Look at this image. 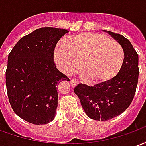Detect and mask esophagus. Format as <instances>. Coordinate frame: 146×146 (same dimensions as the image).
<instances>
[{
	"label": "esophagus",
	"instance_id": "obj_1",
	"mask_svg": "<svg viewBox=\"0 0 146 146\" xmlns=\"http://www.w3.org/2000/svg\"><path fill=\"white\" fill-rule=\"evenodd\" d=\"M70 84H71V86H72L73 88H75V87L78 84V81L76 80H70Z\"/></svg>",
	"mask_w": 146,
	"mask_h": 146
}]
</instances>
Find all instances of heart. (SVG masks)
<instances>
[{
  "instance_id": "1",
  "label": "heart",
  "mask_w": 146,
  "mask_h": 146,
  "mask_svg": "<svg viewBox=\"0 0 146 146\" xmlns=\"http://www.w3.org/2000/svg\"><path fill=\"white\" fill-rule=\"evenodd\" d=\"M125 53L121 45L110 36L95 33H81L73 41L63 38L58 44L54 59L62 72L75 73L81 69L90 80L102 83L119 73Z\"/></svg>"
}]
</instances>
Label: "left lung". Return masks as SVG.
Masks as SVG:
<instances>
[{"label": "left lung", "mask_w": 146, "mask_h": 146, "mask_svg": "<svg viewBox=\"0 0 146 146\" xmlns=\"http://www.w3.org/2000/svg\"><path fill=\"white\" fill-rule=\"evenodd\" d=\"M123 48L124 62L119 73L113 79L95 86L79 84L74 92L87 116L106 121L123 113L131 103L138 84V55L131 42L119 33L106 31Z\"/></svg>", "instance_id": "obj_1"}]
</instances>
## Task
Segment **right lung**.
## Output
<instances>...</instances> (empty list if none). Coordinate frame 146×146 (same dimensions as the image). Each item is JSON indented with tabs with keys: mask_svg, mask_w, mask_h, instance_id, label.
Segmentation results:
<instances>
[{
	"mask_svg": "<svg viewBox=\"0 0 146 146\" xmlns=\"http://www.w3.org/2000/svg\"><path fill=\"white\" fill-rule=\"evenodd\" d=\"M69 31L43 27L21 38L8 57L6 87L15 113L36 125L52 121L58 106L57 86L70 80L57 70L54 51Z\"/></svg>",
	"mask_w": 146,
	"mask_h": 146,
	"instance_id": "right-lung-1",
	"label": "right lung"
}]
</instances>
